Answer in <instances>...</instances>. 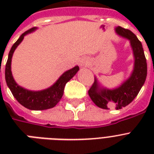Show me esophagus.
Returning <instances> with one entry per match:
<instances>
[{
    "label": "esophagus",
    "mask_w": 154,
    "mask_h": 154,
    "mask_svg": "<svg viewBox=\"0 0 154 154\" xmlns=\"http://www.w3.org/2000/svg\"><path fill=\"white\" fill-rule=\"evenodd\" d=\"M80 66H82V67H85V66H88L89 65V60L87 59V58H82L80 60L79 63Z\"/></svg>",
    "instance_id": "esophagus-1"
}]
</instances>
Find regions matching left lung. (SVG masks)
Instances as JSON below:
<instances>
[{
	"mask_svg": "<svg viewBox=\"0 0 154 154\" xmlns=\"http://www.w3.org/2000/svg\"><path fill=\"white\" fill-rule=\"evenodd\" d=\"M115 31L120 37L129 40L130 42L134 57V65L130 77L115 89H109L101 86L97 77H94L89 95L97 106L104 109L111 108L121 109L131 103L143 86L147 76V63L141 42L130 30L117 26Z\"/></svg>",
	"mask_w": 154,
	"mask_h": 154,
	"instance_id": "8db88e82",
	"label": "left lung"
}]
</instances>
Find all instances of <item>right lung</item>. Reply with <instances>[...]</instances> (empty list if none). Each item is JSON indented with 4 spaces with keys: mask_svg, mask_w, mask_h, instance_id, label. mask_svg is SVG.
Returning a JSON list of instances; mask_svg holds the SVG:
<instances>
[{
    "mask_svg": "<svg viewBox=\"0 0 154 154\" xmlns=\"http://www.w3.org/2000/svg\"><path fill=\"white\" fill-rule=\"evenodd\" d=\"M36 29V27L32 28L22 33L11 48L5 65V81L6 84L12 92L13 97L20 105L31 110H45L53 108L60 101L63 96L65 85L78 72L79 67L77 65L71 69L65 71L52 86L43 90L32 91L18 85L13 78L11 71V62L13 54L17 47L23 41L25 35L32 32Z\"/></svg>",
    "mask_w": 154,
    "mask_h": 154,
    "instance_id": "add662e5",
    "label": "right lung"
}]
</instances>
